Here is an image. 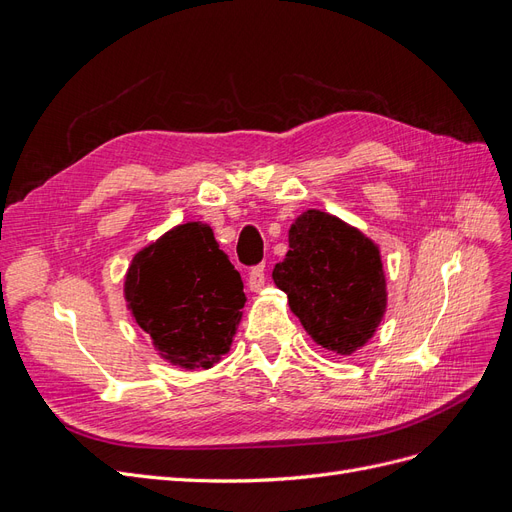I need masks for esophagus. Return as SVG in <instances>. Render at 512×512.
<instances>
[{
    "label": "esophagus",
    "instance_id": "34e87169",
    "mask_svg": "<svg viewBox=\"0 0 512 512\" xmlns=\"http://www.w3.org/2000/svg\"><path fill=\"white\" fill-rule=\"evenodd\" d=\"M265 282H267V277H265V267H254L252 271H250V277H247V286H250V290L252 292H260L262 288H265Z\"/></svg>",
    "mask_w": 512,
    "mask_h": 512
}]
</instances>
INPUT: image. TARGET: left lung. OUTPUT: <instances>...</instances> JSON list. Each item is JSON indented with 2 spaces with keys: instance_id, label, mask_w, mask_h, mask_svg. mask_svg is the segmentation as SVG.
Here are the masks:
<instances>
[{
  "instance_id": "obj_1",
  "label": "left lung",
  "mask_w": 512,
  "mask_h": 512,
  "mask_svg": "<svg viewBox=\"0 0 512 512\" xmlns=\"http://www.w3.org/2000/svg\"><path fill=\"white\" fill-rule=\"evenodd\" d=\"M288 254L273 269L292 314L324 350L350 356L386 312L380 247L331 213L307 209L288 230Z\"/></svg>"
}]
</instances>
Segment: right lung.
I'll list each match as a JSON object with an SVG mask.
<instances>
[{
  "mask_svg": "<svg viewBox=\"0 0 512 512\" xmlns=\"http://www.w3.org/2000/svg\"><path fill=\"white\" fill-rule=\"evenodd\" d=\"M123 294L153 348L181 369H209L222 359L247 301L239 271L203 222L170 228L136 252Z\"/></svg>",
  "mask_w": 512,
  "mask_h": 512,
  "instance_id": "add662e5",
  "label": "right lung"
}]
</instances>
